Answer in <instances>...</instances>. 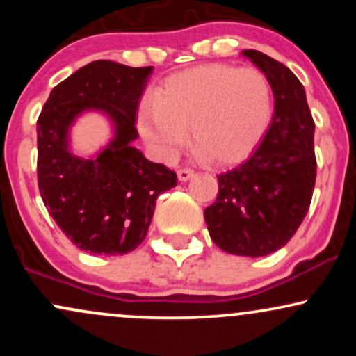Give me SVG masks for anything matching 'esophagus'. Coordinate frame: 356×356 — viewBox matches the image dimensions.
Here are the masks:
<instances>
[{
	"label": "esophagus",
	"instance_id": "34e87169",
	"mask_svg": "<svg viewBox=\"0 0 356 356\" xmlns=\"http://www.w3.org/2000/svg\"><path fill=\"white\" fill-rule=\"evenodd\" d=\"M177 177H179V181H181V182L189 181L191 177H194V170H192V169H179L177 170Z\"/></svg>",
	"mask_w": 356,
	"mask_h": 356
}]
</instances>
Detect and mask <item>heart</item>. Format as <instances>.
I'll use <instances>...</instances> for the list:
<instances>
[{
	"instance_id": "obj_1",
	"label": "heart",
	"mask_w": 356,
	"mask_h": 356,
	"mask_svg": "<svg viewBox=\"0 0 356 356\" xmlns=\"http://www.w3.org/2000/svg\"><path fill=\"white\" fill-rule=\"evenodd\" d=\"M273 90L263 72L229 65H202L175 73L155 99L138 110V130L162 159H172L191 132L204 162L231 165L244 161L273 118Z\"/></svg>"
}]
</instances>
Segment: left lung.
Returning <instances> with one entry per match:
<instances>
[{
    "label": "left lung",
    "instance_id": "obj_1",
    "mask_svg": "<svg viewBox=\"0 0 356 356\" xmlns=\"http://www.w3.org/2000/svg\"><path fill=\"white\" fill-rule=\"evenodd\" d=\"M243 55L269 80L275 115L251 157L218 175V197L204 219L222 251L259 257L283 248L309 209L316 181L314 122L295 73L257 50Z\"/></svg>",
    "mask_w": 356,
    "mask_h": 356
}]
</instances>
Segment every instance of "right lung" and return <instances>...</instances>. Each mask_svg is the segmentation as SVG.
<instances>
[{"label":"right lung","instance_id":"right-lung-1","mask_svg":"<svg viewBox=\"0 0 356 356\" xmlns=\"http://www.w3.org/2000/svg\"><path fill=\"white\" fill-rule=\"evenodd\" d=\"M150 73L152 67L92 61L51 90L36 122L40 194L81 251L105 256L134 251L145 239L159 195L177 186L174 170L147 161L132 145ZM85 109H102L116 127L108 149L88 161L67 150V129Z\"/></svg>","mask_w":356,"mask_h":356}]
</instances>
